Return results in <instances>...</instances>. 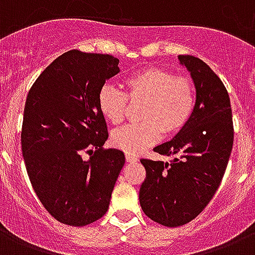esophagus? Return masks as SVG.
<instances>
[{"instance_id":"34e87169","label":"esophagus","mask_w":255,"mask_h":255,"mask_svg":"<svg viewBox=\"0 0 255 255\" xmlns=\"http://www.w3.org/2000/svg\"><path fill=\"white\" fill-rule=\"evenodd\" d=\"M125 158H126V162H129V163L137 162V160H138L137 156L131 155V154H128V152H126V154H125Z\"/></svg>"}]
</instances>
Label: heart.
Listing matches in <instances>:
<instances>
[{
	"label": "heart",
	"mask_w": 255,
	"mask_h": 255,
	"mask_svg": "<svg viewBox=\"0 0 255 255\" xmlns=\"http://www.w3.org/2000/svg\"><path fill=\"white\" fill-rule=\"evenodd\" d=\"M126 93L113 85H104L97 96L100 113L112 125H120L128 116L129 103L142 104V122L112 133L115 147L138 154L162 138L174 137L184 129L195 111L196 92L192 80L175 76L167 68L148 67L131 73L124 81Z\"/></svg>",
	"instance_id": "b5f03b06"
}]
</instances>
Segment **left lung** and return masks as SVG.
Here are the masks:
<instances>
[{
	"label": "left lung",
	"instance_id": "obj_1",
	"mask_svg": "<svg viewBox=\"0 0 255 255\" xmlns=\"http://www.w3.org/2000/svg\"><path fill=\"white\" fill-rule=\"evenodd\" d=\"M196 88L193 115L184 129L154 148L168 162L140 159L146 179L139 189L144 215L164 227L192 221L220 187L233 147L231 100L223 81L201 59L179 55Z\"/></svg>",
	"mask_w": 255,
	"mask_h": 255
}]
</instances>
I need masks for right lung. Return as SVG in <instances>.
I'll list each match as a JSON object with an SVG mask.
<instances>
[{"instance_id": "add662e5", "label": "right lung", "mask_w": 255, "mask_h": 255, "mask_svg": "<svg viewBox=\"0 0 255 255\" xmlns=\"http://www.w3.org/2000/svg\"><path fill=\"white\" fill-rule=\"evenodd\" d=\"M118 63L112 55L71 50L28 91L21 133L26 170L47 212L67 225L84 227L107 213L125 164L121 150L103 147L108 128L97 105Z\"/></svg>"}]
</instances>
